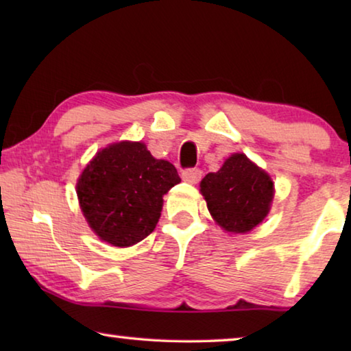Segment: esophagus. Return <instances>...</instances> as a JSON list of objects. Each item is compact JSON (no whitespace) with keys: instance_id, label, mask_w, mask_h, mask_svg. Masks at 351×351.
Listing matches in <instances>:
<instances>
[{"instance_id":"1","label":"esophagus","mask_w":351,"mask_h":351,"mask_svg":"<svg viewBox=\"0 0 351 351\" xmlns=\"http://www.w3.org/2000/svg\"><path fill=\"white\" fill-rule=\"evenodd\" d=\"M201 178H203V171L198 167H192V169H186L182 171V180L192 184H197Z\"/></svg>"}]
</instances>
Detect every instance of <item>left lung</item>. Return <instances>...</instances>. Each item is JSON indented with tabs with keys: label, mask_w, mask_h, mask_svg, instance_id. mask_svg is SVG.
Masks as SVG:
<instances>
[{
	"label": "left lung",
	"mask_w": 351,
	"mask_h": 351,
	"mask_svg": "<svg viewBox=\"0 0 351 351\" xmlns=\"http://www.w3.org/2000/svg\"><path fill=\"white\" fill-rule=\"evenodd\" d=\"M201 193L210 215L224 230L245 234L268 215L274 186L266 171L237 153L215 173L204 176Z\"/></svg>",
	"instance_id": "8db88e82"
}]
</instances>
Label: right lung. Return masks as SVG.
Returning <instances> with one entry per match:
<instances>
[{
	"mask_svg": "<svg viewBox=\"0 0 351 351\" xmlns=\"http://www.w3.org/2000/svg\"><path fill=\"white\" fill-rule=\"evenodd\" d=\"M180 181L175 165L154 159L144 144L119 142L86 165L77 197L94 232L112 246L127 247L153 232L164 193Z\"/></svg>",
	"mask_w": 351,
	"mask_h": 351,
	"instance_id": "add662e5",
	"label": "right lung"
}]
</instances>
